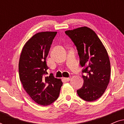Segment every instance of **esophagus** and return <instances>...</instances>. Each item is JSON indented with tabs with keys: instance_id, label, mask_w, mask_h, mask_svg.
<instances>
[{
	"instance_id": "esophagus-1",
	"label": "esophagus",
	"mask_w": 124,
	"mask_h": 124,
	"mask_svg": "<svg viewBox=\"0 0 124 124\" xmlns=\"http://www.w3.org/2000/svg\"><path fill=\"white\" fill-rule=\"evenodd\" d=\"M63 79L66 82H68V81H69L70 80V78H64Z\"/></svg>"
}]
</instances>
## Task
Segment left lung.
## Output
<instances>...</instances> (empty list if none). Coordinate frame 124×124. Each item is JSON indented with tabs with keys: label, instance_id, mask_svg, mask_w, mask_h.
<instances>
[{
	"label": "left lung",
	"instance_id": "1",
	"mask_svg": "<svg viewBox=\"0 0 124 124\" xmlns=\"http://www.w3.org/2000/svg\"><path fill=\"white\" fill-rule=\"evenodd\" d=\"M77 47L79 62L85 67L84 85L77 91L81 99L93 101L104 94L111 77V65L104 46L90 28L81 27L65 31Z\"/></svg>",
	"mask_w": 124,
	"mask_h": 124
}]
</instances>
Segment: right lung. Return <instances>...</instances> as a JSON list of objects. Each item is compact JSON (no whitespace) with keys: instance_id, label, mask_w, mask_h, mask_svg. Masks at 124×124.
I'll return each instance as SVG.
<instances>
[{"instance_id":"right-lung-1","label":"right lung","mask_w":124,"mask_h":124,"mask_svg":"<svg viewBox=\"0 0 124 124\" xmlns=\"http://www.w3.org/2000/svg\"><path fill=\"white\" fill-rule=\"evenodd\" d=\"M56 31L35 34L23 46L18 62L20 81L23 89L38 104L48 106L59 97L62 82L47 74L46 58Z\"/></svg>"}]
</instances>
